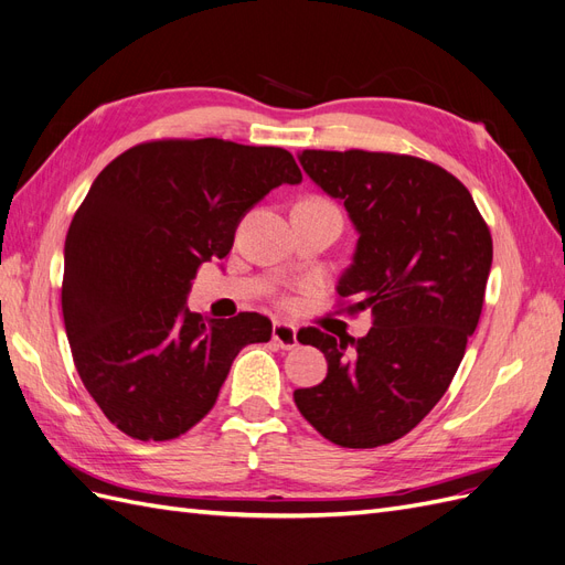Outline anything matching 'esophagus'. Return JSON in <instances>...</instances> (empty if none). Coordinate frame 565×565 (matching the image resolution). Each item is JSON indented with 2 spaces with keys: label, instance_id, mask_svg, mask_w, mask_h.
I'll list each match as a JSON object with an SVG mask.
<instances>
[{
  "label": "esophagus",
  "instance_id": "esophagus-1",
  "mask_svg": "<svg viewBox=\"0 0 565 565\" xmlns=\"http://www.w3.org/2000/svg\"><path fill=\"white\" fill-rule=\"evenodd\" d=\"M271 340H275L281 350H294L298 344V329L284 321H275L271 326Z\"/></svg>",
  "mask_w": 565,
  "mask_h": 565
}]
</instances>
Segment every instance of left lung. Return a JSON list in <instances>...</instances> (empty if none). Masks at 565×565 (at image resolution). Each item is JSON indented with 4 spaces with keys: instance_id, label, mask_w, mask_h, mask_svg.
I'll use <instances>...</instances> for the list:
<instances>
[{
    "instance_id": "8db88e82",
    "label": "left lung",
    "mask_w": 565,
    "mask_h": 565,
    "mask_svg": "<svg viewBox=\"0 0 565 565\" xmlns=\"http://www.w3.org/2000/svg\"><path fill=\"white\" fill-rule=\"evenodd\" d=\"M298 161L359 234L338 296L373 329L359 340L302 329L329 373L296 390V406L342 448L385 446L446 394L481 317L493 239L469 190L431 161L363 150H302Z\"/></svg>"
}]
</instances>
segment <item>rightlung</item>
<instances>
[{
	"label": "right lung",
	"mask_w": 565,
	"mask_h": 565,
	"mask_svg": "<svg viewBox=\"0 0 565 565\" xmlns=\"http://www.w3.org/2000/svg\"><path fill=\"white\" fill-rule=\"evenodd\" d=\"M302 183L294 154L221 138L152 140L98 173L65 236L72 359L107 420L169 441L213 408L234 356L267 342L258 312L204 319L188 294L265 194Z\"/></svg>",
	"instance_id": "1"
}]
</instances>
